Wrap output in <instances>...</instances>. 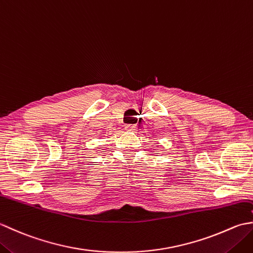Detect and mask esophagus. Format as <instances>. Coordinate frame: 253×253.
I'll return each mask as SVG.
<instances>
[{"instance_id":"34e87169","label":"esophagus","mask_w":253,"mask_h":253,"mask_svg":"<svg viewBox=\"0 0 253 253\" xmlns=\"http://www.w3.org/2000/svg\"><path fill=\"white\" fill-rule=\"evenodd\" d=\"M125 129L127 131H136L137 126L136 125H125Z\"/></svg>"}]
</instances>
